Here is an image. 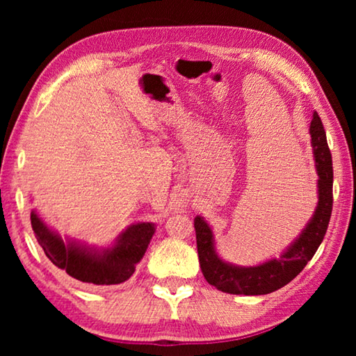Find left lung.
<instances>
[{"instance_id":"1","label":"left lung","mask_w":356,"mask_h":356,"mask_svg":"<svg viewBox=\"0 0 356 356\" xmlns=\"http://www.w3.org/2000/svg\"><path fill=\"white\" fill-rule=\"evenodd\" d=\"M309 134L318 176L317 207L300 236L278 259H270L254 267H238L225 262L216 254L213 232L207 221L201 216L195 218L197 256L202 275L209 284L218 291L234 295H265L278 291L306 267L321 246L333 210V161L327 134L317 113L312 114Z\"/></svg>"}]
</instances>
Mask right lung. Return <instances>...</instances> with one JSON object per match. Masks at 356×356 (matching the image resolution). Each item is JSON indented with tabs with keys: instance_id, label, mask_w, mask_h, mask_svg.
<instances>
[{
	"instance_id": "add662e5",
	"label": "right lung",
	"mask_w": 356,
	"mask_h": 356,
	"mask_svg": "<svg viewBox=\"0 0 356 356\" xmlns=\"http://www.w3.org/2000/svg\"><path fill=\"white\" fill-rule=\"evenodd\" d=\"M31 226L45 256L65 270V273L81 282L95 286L120 284L135 273L136 264L155 232L154 222H136L120 234L108 248H92L74 240H64L59 234L51 231L44 220L31 212Z\"/></svg>"
}]
</instances>
